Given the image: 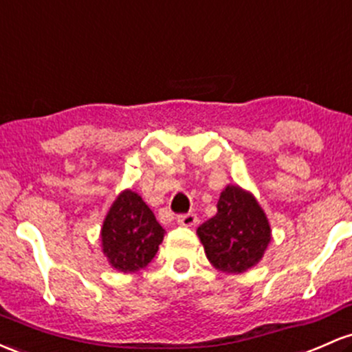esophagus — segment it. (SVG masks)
Wrapping results in <instances>:
<instances>
[{
    "instance_id": "obj_1",
    "label": "esophagus",
    "mask_w": 352,
    "mask_h": 352,
    "mask_svg": "<svg viewBox=\"0 0 352 352\" xmlns=\"http://www.w3.org/2000/svg\"><path fill=\"white\" fill-rule=\"evenodd\" d=\"M177 222L184 227H194L197 223V215L195 214H182L177 217Z\"/></svg>"
}]
</instances>
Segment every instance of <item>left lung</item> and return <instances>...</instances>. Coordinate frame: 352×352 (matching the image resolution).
<instances>
[{"label":"left lung","mask_w":352,"mask_h":352,"mask_svg":"<svg viewBox=\"0 0 352 352\" xmlns=\"http://www.w3.org/2000/svg\"><path fill=\"white\" fill-rule=\"evenodd\" d=\"M206 256L215 269L241 274L254 267L270 242V226L252 194L227 185L217 202V214L197 229Z\"/></svg>","instance_id":"obj_1"}]
</instances>
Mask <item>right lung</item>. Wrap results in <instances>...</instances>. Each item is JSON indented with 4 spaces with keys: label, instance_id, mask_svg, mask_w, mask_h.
I'll return each instance as SVG.
<instances>
[{
    "label": "right lung",
    "instance_id": "1",
    "mask_svg": "<svg viewBox=\"0 0 352 352\" xmlns=\"http://www.w3.org/2000/svg\"><path fill=\"white\" fill-rule=\"evenodd\" d=\"M164 234V227L142 197L123 190L103 220V254L113 269L137 272L155 257Z\"/></svg>",
    "mask_w": 352,
    "mask_h": 352
}]
</instances>
